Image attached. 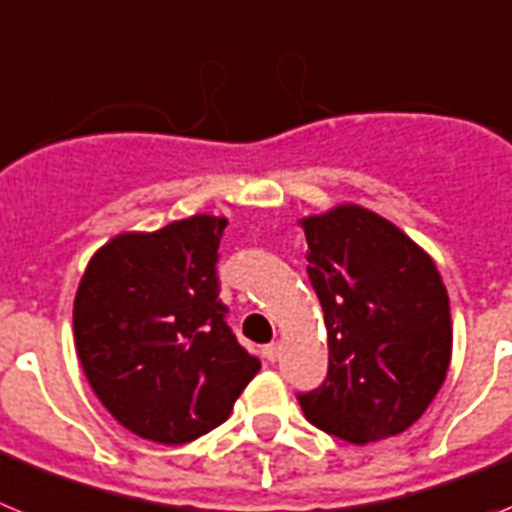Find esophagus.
<instances>
[{"instance_id":"obj_1","label":"esophagus","mask_w":512,"mask_h":512,"mask_svg":"<svg viewBox=\"0 0 512 512\" xmlns=\"http://www.w3.org/2000/svg\"><path fill=\"white\" fill-rule=\"evenodd\" d=\"M262 355H265L270 363H275L278 358H281V345H278V342H270V345H265V348H262Z\"/></svg>"}]
</instances>
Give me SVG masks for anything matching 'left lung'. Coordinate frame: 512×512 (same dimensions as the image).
Masks as SVG:
<instances>
[{
    "label": "left lung",
    "mask_w": 512,
    "mask_h": 512,
    "mask_svg": "<svg viewBox=\"0 0 512 512\" xmlns=\"http://www.w3.org/2000/svg\"><path fill=\"white\" fill-rule=\"evenodd\" d=\"M306 273L327 327L330 368L299 394L306 420L348 443L410 428L451 363V306L430 255L399 226L342 203L301 219Z\"/></svg>",
    "instance_id": "8db88e82"
}]
</instances>
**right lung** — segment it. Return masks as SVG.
<instances>
[{"label":"right lung","mask_w":512,"mask_h":512,"mask_svg":"<svg viewBox=\"0 0 512 512\" xmlns=\"http://www.w3.org/2000/svg\"><path fill=\"white\" fill-rule=\"evenodd\" d=\"M226 219L198 213L126 231L92 255L74 299L79 363L105 410L146 441L180 446L219 428L260 361L219 299Z\"/></svg>","instance_id":"1"}]
</instances>
